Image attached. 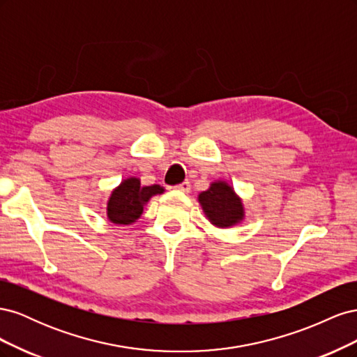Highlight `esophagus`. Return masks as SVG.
Masks as SVG:
<instances>
[{
  "instance_id": "obj_1",
  "label": "esophagus",
  "mask_w": 357,
  "mask_h": 357,
  "mask_svg": "<svg viewBox=\"0 0 357 357\" xmlns=\"http://www.w3.org/2000/svg\"><path fill=\"white\" fill-rule=\"evenodd\" d=\"M174 189H176V190H180V192L188 193V192L190 190V181H189V180H185L183 183H180V185H177Z\"/></svg>"
}]
</instances>
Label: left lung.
<instances>
[{
	"instance_id": "1",
	"label": "left lung",
	"mask_w": 357,
	"mask_h": 357,
	"mask_svg": "<svg viewBox=\"0 0 357 357\" xmlns=\"http://www.w3.org/2000/svg\"><path fill=\"white\" fill-rule=\"evenodd\" d=\"M198 201L207 219L218 228H231L244 219L243 202L226 181H213L199 193Z\"/></svg>"
}]
</instances>
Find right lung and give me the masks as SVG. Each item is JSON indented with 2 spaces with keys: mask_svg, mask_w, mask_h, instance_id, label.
Segmentation results:
<instances>
[{
  "mask_svg": "<svg viewBox=\"0 0 357 357\" xmlns=\"http://www.w3.org/2000/svg\"><path fill=\"white\" fill-rule=\"evenodd\" d=\"M164 192L165 189L159 185L142 186L139 178L129 177L112 192L107 202V218L116 225H131L143 214L149 199Z\"/></svg>",
  "mask_w": 357,
  "mask_h": 357,
  "instance_id": "1",
  "label": "right lung"
}]
</instances>
